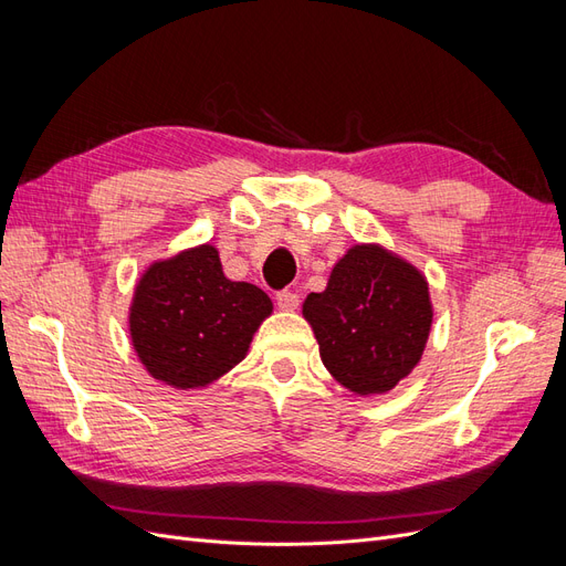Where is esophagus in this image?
<instances>
[{"instance_id": "34e87169", "label": "esophagus", "mask_w": 566, "mask_h": 566, "mask_svg": "<svg viewBox=\"0 0 566 566\" xmlns=\"http://www.w3.org/2000/svg\"><path fill=\"white\" fill-rule=\"evenodd\" d=\"M276 304L283 312H295L300 306V295L293 293V290H281V293L276 295Z\"/></svg>"}]
</instances>
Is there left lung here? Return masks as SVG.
Instances as JSON below:
<instances>
[{"instance_id":"1","label":"left lung","mask_w":566,"mask_h":566,"mask_svg":"<svg viewBox=\"0 0 566 566\" xmlns=\"http://www.w3.org/2000/svg\"><path fill=\"white\" fill-rule=\"evenodd\" d=\"M321 361L358 397L397 387L413 370L432 331L424 273L380 243H356L339 256L323 293L306 295Z\"/></svg>"}]
</instances>
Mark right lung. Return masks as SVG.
<instances>
[{
	"instance_id": "right-lung-1",
	"label": "right lung",
	"mask_w": 566,
	"mask_h": 566,
	"mask_svg": "<svg viewBox=\"0 0 566 566\" xmlns=\"http://www.w3.org/2000/svg\"><path fill=\"white\" fill-rule=\"evenodd\" d=\"M273 312L262 287L229 281L219 250L186 248L136 281L129 337L148 375L175 389H205L243 361Z\"/></svg>"
}]
</instances>
